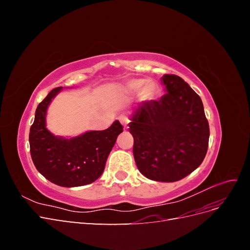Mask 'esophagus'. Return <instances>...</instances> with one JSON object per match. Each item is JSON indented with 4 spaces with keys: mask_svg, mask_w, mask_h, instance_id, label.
Listing matches in <instances>:
<instances>
[{
    "mask_svg": "<svg viewBox=\"0 0 250 250\" xmlns=\"http://www.w3.org/2000/svg\"><path fill=\"white\" fill-rule=\"evenodd\" d=\"M120 122L122 123L124 128H128V123H129V119H128L125 116H122V117H120Z\"/></svg>",
    "mask_w": 250,
    "mask_h": 250,
    "instance_id": "obj_1",
    "label": "esophagus"
}]
</instances>
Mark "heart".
I'll list each match as a JSON object with an SVG mask.
<instances>
[{
  "label": "heart",
  "instance_id": "heart-1",
  "mask_svg": "<svg viewBox=\"0 0 250 250\" xmlns=\"http://www.w3.org/2000/svg\"><path fill=\"white\" fill-rule=\"evenodd\" d=\"M145 83H146L145 79H132V80H129L128 82H126L125 84L122 86V89L127 94L133 95V94L139 92V90L141 88V86ZM152 86H154L152 82H147L146 84L144 87L143 86V88L142 89L141 94L144 98H151V97L154 96V92L152 93V90H153Z\"/></svg>",
  "mask_w": 250,
  "mask_h": 250
}]
</instances>
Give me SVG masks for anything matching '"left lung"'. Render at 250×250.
Wrapping results in <instances>:
<instances>
[{
  "instance_id": "8db88e82",
  "label": "left lung",
  "mask_w": 250,
  "mask_h": 250,
  "mask_svg": "<svg viewBox=\"0 0 250 250\" xmlns=\"http://www.w3.org/2000/svg\"><path fill=\"white\" fill-rule=\"evenodd\" d=\"M162 80L166 94L139 104L128 125L140 172L149 179L173 183L203 162L209 127L200 97L183 78L166 74Z\"/></svg>"
}]
</instances>
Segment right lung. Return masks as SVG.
I'll return each instance as SVG.
<instances>
[{
	"instance_id": "1",
	"label": "right lung",
	"mask_w": 250,
	"mask_h": 250,
	"mask_svg": "<svg viewBox=\"0 0 250 250\" xmlns=\"http://www.w3.org/2000/svg\"><path fill=\"white\" fill-rule=\"evenodd\" d=\"M62 88L52 89L36 108L29 133L30 153L37 171L51 183L66 188L85 186L101 176L123 126L115 121L107 129L88 131L72 139L53 135L46 128V113Z\"/></svg>"
}]
</instances>
